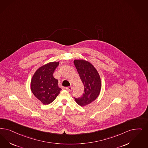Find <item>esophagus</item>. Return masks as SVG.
I'll return each mask as SVG.
<instances>
[{
    "mask_svg": "<svg viewBox=\"0 0 148 148\" xmlns=\"http://www.w3.org/2000/svg\"><path fill=\"white\" fill-rule=\"evenodd\" d=\"M65 89H66L68 91L70 92V91H71V90H72L73 87H72V86H68V87H66V88H65Z\"/></svg>",
    "mask_w": 148,
    "mask_h": 148,
    "instance_id": "34e87169",
    "label": "esophagus"
}]
</instances>
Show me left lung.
<instances>
[{
  "label": "left lung",
  "mask_w": 148,
  "mask_h": 148,
  "mask_svg": "<svg viewBox=\"0 0 148 148\" xmlns=\"http://www.w3.org/2000/svg\"><path fill=\"white\" fill-rule=\"evenodd\" d=\"M74 63L84 86L83 96L74 99L79 105L85 106L95 101L100 94L101 89L100 77L94 65L88 61L75 59Z\"/></svg>",
  "instance_id": "8db88e82"
}]
</instances>
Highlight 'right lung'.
Instances as JSON below:
<instances>
[{
    "label": "right lung",
    "instance_id": "1",
    "mask_svg": "<svg viewBox=\"0 0 148 148\" xmlns=\"http://www.w3.org/2000/svg\"><path fill=\"white\" fill-rule=\"evenodd\" d=\"M59 63V62H53L42 66L32 77L31 91L43 105L52 102L62 90L58 87V80L53 77V73Z\"/></svg>",
    "mask_w": 148,
    "mask_h": 148
}]
</instances>
